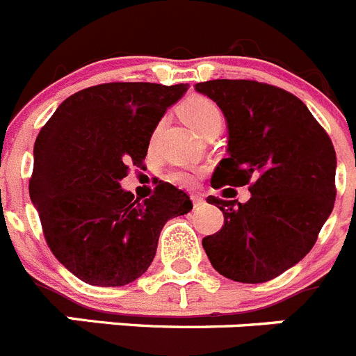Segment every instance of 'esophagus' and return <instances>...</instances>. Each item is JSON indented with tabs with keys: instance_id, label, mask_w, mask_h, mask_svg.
Here are the masks:
<instances>
[{
	"instance_id": "34e87169",
	"label": "esophagus",
	"mask_w": 356,
	"mask_h": 356,
	"mask_svg": "<svg viewBox=\"0 0 356 356\" xmlns=\"http://www.w3.org/2000/svg\"><path fill=\"white\" fill-rule=\"evenodd\" d=\"M193 201H194V205H201V203L205 201V197L201 196V194H193Z\"/></svg>"
}]
</instances>
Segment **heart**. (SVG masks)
<instances>
[{"instance_id": "heart-1", "label": "heart", "mask_w": 356, "mask_h": 356, "mask_svg": "<svg viewBox=\"0 0 356 356\" xmlns=\"http://www.w3.org/2000/svg\"><path fill=\"white\" fill-rule=\"evenodd\" d=\"M180 115L197 134H203L213 124H221L222 122L221 108L205 96H193L185 99L180 106ZM194 178H196V175L193 171H187V169L171 172V180L180 185H191Z\"/></svg>"}]
</instances>
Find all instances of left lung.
<instances>
[{
    "label": "left lung",
    "mask_w": 356,
    "mask_h": 356,
    "mask_svg": "<svg viewBox=\"0 0 356 356\" xmlns=\"http://www.w3.org/2000/svg\"><path fill=\"white\" fill-rule=\"evenodd\" d=\"M194 89L213 99L228 122V159L210 184L248 185L251 193L246 203L207 197L221 209L225 225L203 238V248L219 275L264 284L316 244L337 196L335 149L307 105L280 87L210 80Z\"/></svg>",
    "instance_id": "obj_1"
}]
</instances>
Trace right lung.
<instances>
[{
    "mask_svg": "<svg viewBox=\"0 0 356 356\" xmlns=\"http://www.w3.org/2000/svg\"><path fill=\"white\" fill-rule=\"evenodd\" d=\"M187 87L94 85L62 102L37 135L31 203L51 253L85 284H131L155 259L163 225L193 210L168 181L144 201L119 185L131 163L143 165L151 134Z\"/></svg>",
    "mask_w": 356,
    "mask_h": 356,
    "instance_id": "right-lung-1",
    "label": "right lung"
}]
</instances>
